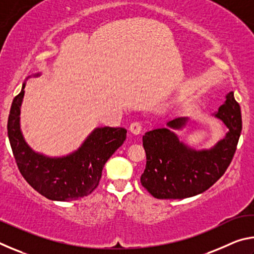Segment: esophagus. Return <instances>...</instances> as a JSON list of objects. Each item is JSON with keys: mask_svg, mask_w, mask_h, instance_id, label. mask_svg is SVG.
<instances>
[{"mask_svg": "<svg viewBox=\"0 0 254 254\" xmlns=\"http://www.w3.org/2000/svg\"><path fill=\"white\" fill-rule=\"evenodd\" d=\"M130 131L131 133H133V134H140L141 131H142V126H141L140 122H133L131 123L130 126Z\"/></svg>", "mask_w": 254, "mask_h": 254, "instance_id": "esophagus-1", "label": "esophagus"}]
</instances>
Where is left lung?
<instances>
[{
  "instance_id": "8db88e82",
  "label": "left lung",
  "mask_w": 254,
  "mask_h": 254,
  "mask_svg": "<svg viewBox=\"0 0 254 254\" xmlns=\"http://www.w3.org/2000/svg\"><path fill=\"white\" fill-rule=\"evenodd\" d=\"M215 117L229 128L224 139L210 150H192L180 142L173 130L186 126L187 118L167 122V127L149 131L142 137L147 165L141 184L158 199H183L201 194L220 179L234 157L242 119L233 92Z\"/></svg>"
}]
</instances>
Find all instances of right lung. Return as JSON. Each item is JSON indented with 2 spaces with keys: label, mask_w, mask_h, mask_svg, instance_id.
<instances>
[{
  "label": "right lung",
  "mask_w": 254,
  "mask_h": 254,
  "mask_svg": "<svg viewBox=\"0 0 254 254\" xmlns=\"http://www.w3.org/2000/svg\"><path fill=\"white\" fill-rule=\"evenodd\" d=\"M24 86L12 102L7 120L8 140L21 175L33 189L51 200H76L89 195L100 184L106 161L126 141L127 130L97 127L77 151L63 158L34 152L20 130Z\"/></svg>",
  "instance_id": "1"
}]
</instances>
